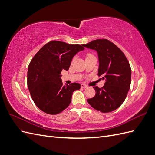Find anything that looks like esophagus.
<instances>
[{
    "mask_svg": "<svg viewBox=\"0 0 155 155\" xmlns=\"http://www.w3.org/2000/svg\"><path fill=\"white\" fill-rule=\"evenodd\" d=\"M81 88H87L88 86L86 85H85V84H81Z\"/></svg>",
    "mask_w": 155,
    "mask_h": 155,
    "instance_id": "1",
    "label": "esophagus"
}]
</instances>
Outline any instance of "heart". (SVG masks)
Instances as JSON below:
<instances>
[{
  "label": "heart",
  "mask_w": 155,
  "mask_h": 155,
  "mask_svg": "<svg viewBox=\"0 0 155 155\" xmlns=\"http://www.w3.org/2000/svg\"><path fill=\"white\" fill-rule=\"evenodd\" d=\"M91 55H91V54H87V57H89V56H91Z\"/></svg>",
  "instance_id": "heart-1"
}]
</instances>
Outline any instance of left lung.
<instances>
[{"mask_svg": "<svg viewBox=\"0 0 155 155\" xmlns=\"http://www.w3.org/2000/svg\"><path fill=\"white\" fill-rule=\"evenodd\" d=\"M83 46L96 50L100 61L97 75L105 81L103 87H93L96 95L88 99V103L101 112L117 109L125 100L130 86L131 69L127 59L118 46L105 39Z\"/></svg>", "mask_w": 155, "mask_h": 155, "instance_id": "left-lung-1", "label": "left lung"}]
</instances>
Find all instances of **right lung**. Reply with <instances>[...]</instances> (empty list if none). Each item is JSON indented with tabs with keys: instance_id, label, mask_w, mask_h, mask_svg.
<instances>
[{
	"instance_id": "add662e5",
	"label": "right lung",
	"mask_w": 155,
	"mask_h": 155,
	"mask_svg": "<svg viewBox=\"0 0 155 155\" xmlns=\"http://www.w3.org/2000/svg\"><path fill=\"white\" fill-rule=\"evenodd\" d=\"M83 49V45L51 41L33 58L28 69L27 84L32 100L40 110L55 115L68 107L73 92L81 85H64L61 73L69 69L74 56Z\"/></svg>"
}]
</instances>
